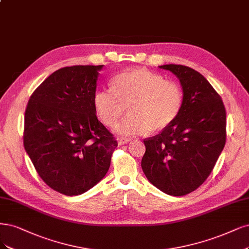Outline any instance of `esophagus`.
<instances>
[{
  "label": "esophagus",
  "instance_id": "obj_1",
  "mask_svg": "<svg viewBox=\"0 0 249 249\" xmlns=\"http://www.w3.org/2000/svg\"><path fill=\"white\" fill-rule=\"evenodd\" d=\"M131 140L128 138H124V137H118L117 138V142H118V145H124L126 143L130 142Z\"/></svg>",
  "mask_w": 249,
  "mask_h": 249
}]
</instances>
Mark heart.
Returning <instances> with one entry per match:
<instances>
[{
	"mask_svg": "<svg viewBox=\"0 0 249 249\" xmlns=\"http://www.w3.org/2000/svg\"><path fill=\"white\" fill-rule=\"evenodd\" d=\"M112 89H99L93 96V107L107 126L114 125L128 114L114 131L124 136H136L165 130L177 118L182 107V91L173 81L144 68L118 74Z\"/></svg>",
	"mask_w": 249,
	"mask_h": 249,
	"instance_id": "heart-1",
	"label": "heart"
}]
</instances>
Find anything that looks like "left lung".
Here are the masks:
<instances>
[{
	"mask_svg": "<svg viewBox=\"0 0 249 249\" xmlns=\"http://www.w3.org/2000/svg\"><path fill=\"white\" fill-rule=\"evenodd\" d=\"M182 88L177 118L157 136L145 139L141 160L149 182L170 196L194 192L207 179L226 144V109L205 77L192 68L164 65Z\"/></svg>",
	"mask_w": 249,
	"mask_h": 249,
	"instance_id": "left-lung-1",
	"label": "left lung"
}]
</instances>
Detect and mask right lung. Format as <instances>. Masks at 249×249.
Listing matches in <instances>:
<instances>
[{
    "label": "right lung",
    "mask_w": 249,
    "mask_h": 249,
    "mask_svg": "<svg viewBox=\"0 0 249 249\" xmlns=\"http://www.w3.org/2000/svg\"><path fill=\"white\" fill-rule=\"evenodd\" d=\"M103 67L53 72L33 92L25 110L24 149L43 181L66 196L81 195L100 182L117 147L93 107Z\"/></svg>",
    "instance_id": "1"
}]
</instances>
